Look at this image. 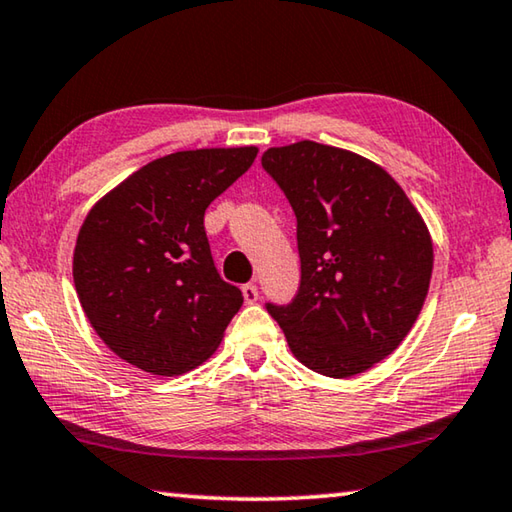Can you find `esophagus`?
Here are the masks:
<instances>
[{
  "instance_id": "1",
  "label": "esophagus",
  "mask_w": 512,
  "mask_h": 512,
  "mask_svg": "<svg viewBox=\"0 0 512 512\" xmlns=\"http://www.w3.org/2000/svg\"><path fill=\"white\" fill-rule=\"evenodd\" d=\"M241 293H244V300L248 302V305H253V302L259 300L257 284H244V287H241Z\"/></svg>"
}]
</instances>
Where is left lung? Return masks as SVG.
Returning <instances> with one entry per match:
<instances>
[{
    "instance_id": "1",
    "label": "left lung",
    "mask_w": 512,
    "mask_h": 512,
    "mask_svg": "<svg viewBox=\"0 0 512 512\" xmlns=\"http://www.w3.org/2000/svg\"><path fill=\"white\" fill-rule=\"evenodd\" d=\"M266 169L296 212L300 289L266 309L302 366L345 379L386 359L420 316L433 244L391 173L363 155L302 140Z\"/></svg>"
}]
</instances>
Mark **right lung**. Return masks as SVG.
<instances>
[{"mask_svg": "<svg viewBox=\"0 0 512 512\" xmlns=\"http://www.w3.org/2000/svg\"><path fill=\"white\" fill-rule=\"evenodd\" d=\"M257 158V146L178 151L94 203L76 237L74 287L119 359L173 377L219 348L244 296L216 273L203 216Z\"/></svg>", "mask_w": 512, "mask_h": 512, "instance_id": "add662e5", "label": "right lung"}]
</instances>
